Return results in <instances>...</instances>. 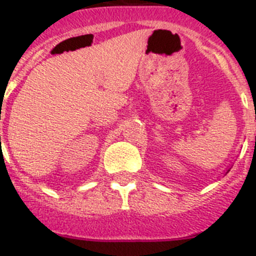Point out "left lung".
<instances>
[{
    "mask_svg": "<svg viewBox=\"0 0 256 256\" xmlns=\"http://www.w3.org/2000/svg\"><path fill=\"white\" fill-rule=\"evenodd\" d=\"M228 172H230V170H228Z\"/></svg>",
    "mask_w": 256,
    "mask_h": 256,
    "instance_id": "left-lung-1",
    "label": "left lung"
}]
</instances>
